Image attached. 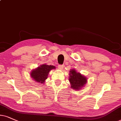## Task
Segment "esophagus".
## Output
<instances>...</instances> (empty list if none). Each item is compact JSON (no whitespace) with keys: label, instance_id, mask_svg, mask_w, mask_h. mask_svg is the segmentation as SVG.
Returning a JSON list of instances; mask_svg holds the SVG:
<instances>
[{"label":"esophagus","instance_id":"34e87169","mask_svg":"<svg viewBox=\"0 0 121 121\" xmlns=\"http://www.w3.org/2000/svg\"><path fill=\"white\" fill-rule=\"evenodd\" d=\"M64 65H59L58 66V68H59V69H62L64 68Z\"/></svg>","mask_w":121,"mask_h":121}]
</instances>
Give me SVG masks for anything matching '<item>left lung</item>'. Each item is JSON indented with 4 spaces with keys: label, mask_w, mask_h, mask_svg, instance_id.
<instances>
[{
    "label": "left lung",
    "mask_w": 121,
    "mask_h": 121,
    "mask_svg": "<svg viewBox=\"0 0 121 121\" xmlns=\"http://www.w3.org/2000/svg\"><path fill=\"white\" fill-rule=\"evenodd\" d=\"M69 80L73 89L79 91L84 86L87 82V78L80 73H78L75 69L70 70Z\"/></svg>",
    "instance_id": "8db88e82"
}]
</instances>
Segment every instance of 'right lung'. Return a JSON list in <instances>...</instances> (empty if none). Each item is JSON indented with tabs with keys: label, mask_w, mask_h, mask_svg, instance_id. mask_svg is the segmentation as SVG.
<instances>
[{
	"label": "right lung",
	"mask_w": 121,
	"mask_h": 121,
	"mask_svg": "<svg viewBox=\"0 0 121 121\" xmlns=\"http://www.w3.org/2000/svg\"><path fill=\"white\" fill-rule=\"evenodd\" d=\"M56 67L53 65H48L43 64L38 67L37 68L32 70L30 73V76L36 82L41 84H43L45 80L48 77L49 72L52 69H55Z\"/></svg>",
	"instance_id": "add662e5"
}]
</instances>
